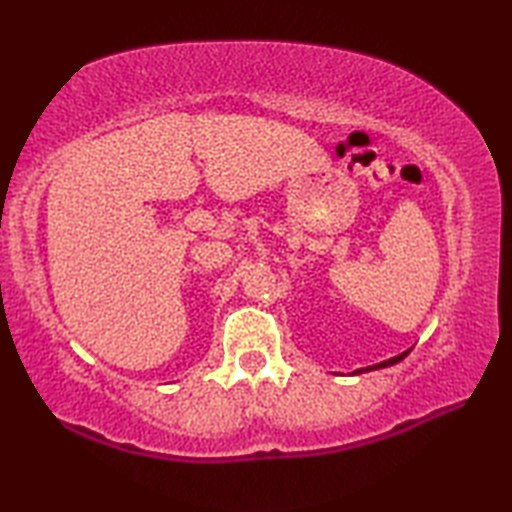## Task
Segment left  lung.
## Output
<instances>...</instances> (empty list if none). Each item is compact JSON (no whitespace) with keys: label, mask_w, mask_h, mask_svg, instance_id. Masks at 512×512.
Wrapping results in <instances>:
<instances>
[{"label":"left lung","mask_w":512,"mask_h":512,"mask_svg":"<svg viewBox=\"0 0 512 512\" xmlns=\"http://www.w3.org/2000/svg\"><path fill=\"white\" fill-rule=\"evenodd\" d=\"M411 350H407V352H402V354H398V356H394V358H389V361H383V363H378V365H372V367H363V369H356L354 374H363V372H372V369H380V367H389V365H396V363H400L402 358H405L407 354H409Z\"/></svg>","instance_id":"left-lung-1"}]
</instances>
